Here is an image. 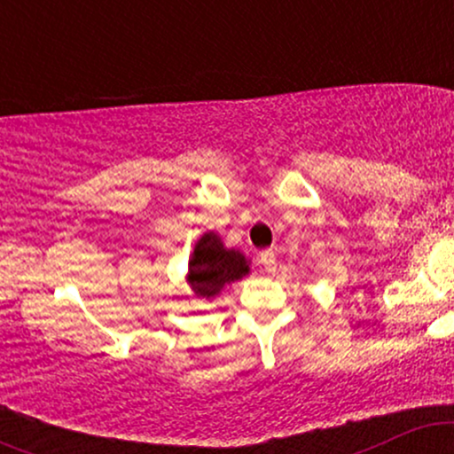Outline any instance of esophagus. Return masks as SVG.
<instances>
[{
	"label": "esophagus",
	"instance_id": "1",
	"mask_svg": "<svg viewBox=\"0 0 454 454\" xmlns=\"http://www.w3.org/2000/svg\"><path fill=\"white\" fill-rule=\"evenodd\" d=\"M260 264H262L264 273H275V270H278V256H275L273 249H264V252L260 254Z\"/></svg>",
	"mask_w": 454,
	"mask_h": 454
}]
</instances>
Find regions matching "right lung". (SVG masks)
I'll list each match as a JSON object with an SVG mask.
<instances>
[{"instance_id": "add662e5", "label": "right lung", "mask_w": 454, "mask_h": 454, "mask_svg": "<svg viewBox=\"0 0 454 454\" xmlns=\"http://www.w3.org/2000/svg\"><path fill=\"white\" fill-rule=\"evenodd\" d=\"M249 260L241 249L226 247L217 232L207 231L198 237L187 262L185 281L196 299L213 301L226 286L249 275Z\"/></svg>"}]
</instances>
